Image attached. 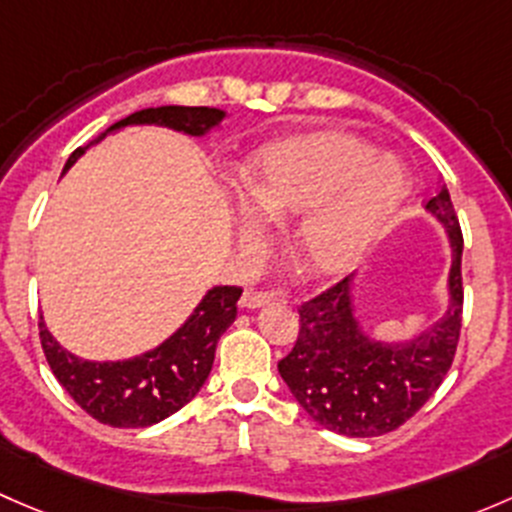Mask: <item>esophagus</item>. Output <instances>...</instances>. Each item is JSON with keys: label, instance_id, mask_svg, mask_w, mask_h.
I'll return each mask as SVG.
<instances>
[{"label": "esophagus", "instance_id": "1", "mask_svg": "<svg viewBox=\"0 0 512 512\" xmlns=\"http://www.w3.org/2000/svg\"><path fill=\"white\" fill-rule=\"evenodd\" d=\"M272 299H275V294H270V292H245L242 294V299H240V304L242 307H247V309H257V307H265V304H270Z\"/></svg>", "mask_w": 512, "mask_h": 512}]
</instances>
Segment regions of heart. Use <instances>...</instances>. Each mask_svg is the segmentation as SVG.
<instances>
[{
    "instance_id": "heart-1",
    "label": "heart",
    "mask_w": 512,
    "mask_h": 512,
    "mask_svg": "<svg viewBox=\"0 0 512 512\" xmlns=\"http://www.w3.org/2000/svg\"><path fill=\"white\" fill-rule=\"evenodd\" d=\"M247 213L242 250L265 252L267 223L297 218L289 257L309 280L347 275L409 193V175L391 156L344 131L280 138L252 156L240 178Z\"/></svg>"
}]
</instances>
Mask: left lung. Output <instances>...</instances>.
<instances>
[{"instance_id":"1","label":"left lung","mask_w":512,"mask_h":512,"mask_svg":"<svg viewBox=\"0 0 512 512\" xmlns=\"http://www.w3.org/2000/svg\"><path fill=\"white\" fill-rule=\"evenodd\" d=\"M451 240L448 309L443 319L404 344L366 337L354 317L352 282L344 277L299 307V334L277 364L304 411L334 433L371 438L396 431L436 394L461 337L463 232L441 185L426 203Z\"/></svg>"}]
</instances>
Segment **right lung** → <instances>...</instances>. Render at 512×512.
<instances>
[{"mask_svg": "<svg viewBox=\"0 0 512 512\" xmlns=\"http://www.w3.org/2000/svg\"><path fill=\"white\" fill-rule=\"evenodd\" d=\"M223 118L225 111L208 106L143 108L113 123L106 133L136 123H156L188 136H205ZM86 148L71 153L64 173ZM240 294V287H213L173 337L153 352L126 361H86L69 354L51 337L44 317H39L41 349L59 384L86 414L113 428H146L180 411L198 394L213 369L218 339L235 322Z\"/></svg>", "mask_w": 512, "mask_h": 512, "instance_id": "add662e5", "label": "right lung"}]
</instances>
